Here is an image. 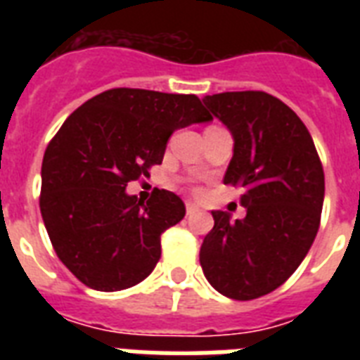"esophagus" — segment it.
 Here are the masks:
<instances>
[{
    "mask_svg": "<svg viewBox=\"0 0 360 360\" xmlns=\"http://www.w3.org/2000/svg\"><path fill=\"white\" fill-rule=\"evenodd\" d=\"M185 205H186V214H194V213H198V211H200L198 203H194V202H186Z\"/></svg>",
    "mask_w": 360,
    "mask_h": 360,
    "instance_id": "34e87169",
    "label": "esophagus"
}]
</instances>
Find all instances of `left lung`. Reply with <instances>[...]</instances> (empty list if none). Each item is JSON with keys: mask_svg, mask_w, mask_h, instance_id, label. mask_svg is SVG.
Returning <instances> with one entry per match:
<instances>
[{"mask_svg": "<svg viewBox=\"0 0 360 360\" xmlns=\"http://www.w3.org/2000/svg\"><path fill=\"white\" fill-rule=\"evenodd\" d=\"M203 103L233 136L224 185L243 188V220L213 211L200 248L209 284L236 301L282 285L301 265L319 230L323 166L299 115L265 91L207 95Z\"/></svg>", "mask_w": 360, "mask_h": 360, "instance_id": "obj_1", "label": "left lung"}]
</instances>
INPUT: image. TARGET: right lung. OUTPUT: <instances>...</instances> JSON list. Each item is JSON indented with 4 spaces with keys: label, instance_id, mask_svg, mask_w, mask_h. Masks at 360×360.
<instances>
[{
    "label": "right lung",
    "instance_id": "add662e5",
    "mask_svg": "<svg viewBox=\"0 0 360 360\" xmlns=\"http://www.w3.org/2000/svg\"><path fill=\"white\" fill-rule=\"evenodd\" d=\"M213 117L196 95L115 87L65 120L42 158L41 214L63 265L87 288L120 291L147 278L160 259V236L185 217L169 191L143 203L130 181L162 164L177 129Z\"/></svg>",
    "mask_w": 360,
    "mask_h": 360
}]
</instances>
